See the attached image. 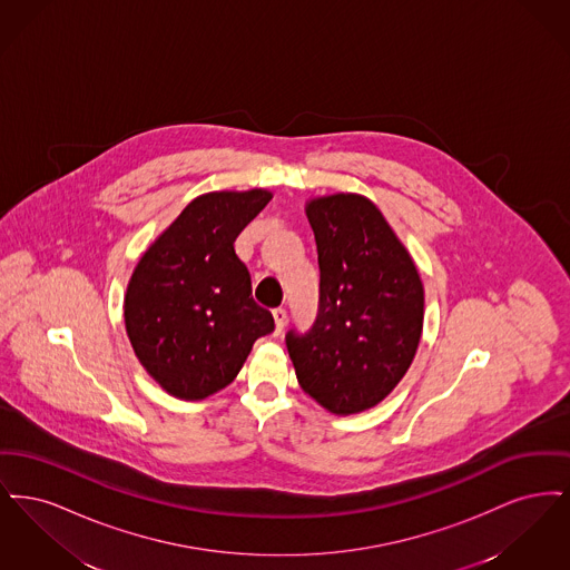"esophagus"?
I'll list each match as a JSON object with an SVG mask.
<instances>
[{"label": "esophagus", "mask_w": 570, "mask_h": 570, "mask_svg": "<svg viewBox=\"0 0 570 570\" xmlns=\"http://www.w3.org/2000/svg\"><path fill=\"white\" fill-rule=\"evenodd\" d=\"M273 321H275V335H279L284 331V326L288 323V314L284 307H277L273 309Z\"/></svg>", "instance_id": "esophagus-1"}]
</instances>
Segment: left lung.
<instances>
[{
    "label": "left lung",
    "instance_id": "obj_1",
    "mask_svg": "<svg viewBox=\"0 0 570 570\" xmlns=\"http://www.w3.org/2000/svg\"><path fill=\"white\" fill-rule=\"evenodd\" d=\"M305 214L318 247V314L309 331H288L286 346L312 400L356 414L404 379L423 331V282L370 198L318 196Z\"/></svg>",
    "mask_w": 570,
    "mask_h": 570
}]
</instances>
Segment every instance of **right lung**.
Returning <instances> with one entry per match:
<instances>
[{
    "mask_svg": "<svg viewBox=\"0 0 570 570\" xmlns=\"http://www.w3.org/2000/svg\"><path fill=\"white\" fill-rule=\"evenodd\" d=\"M272 191L194 198L140 256L124 298L130 344L166 393L198 402L228 386L273 316L252 298L235 239Z\"/></svg>",
    "mask_w": 570,
    "mask_h": 570,
    "instance_id": "right-lung-1",
    "label": "right lung"
}]
</instances>
